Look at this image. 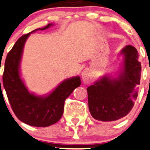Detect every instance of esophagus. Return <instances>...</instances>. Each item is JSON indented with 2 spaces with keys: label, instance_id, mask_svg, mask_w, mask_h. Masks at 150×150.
Returning a JSON list of instances; mask_svg holds the SVG:
<instances>
[{
  "label": "esophagus",
  "instance_id": "34e87169",
  "mask_svg": "<svg viewBox=\"0 0 150 150\" xmlns=\"http://www.w3.org/2000/svg\"><path fill=\"white\" fill-rule=\"evenodd\" d=\"M82 78H83V83L85 84L88 85L91 82V72L89 70H85L82 72Z\"/></svg>",
  "mask_w": 150,
  "mask_h": 150
}]
</instances>
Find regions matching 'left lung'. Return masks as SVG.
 <instances>
[{"label": "left lung", "instance_id": "8db88e82", "mask_svg": "<svg viewBox=\"0 0 150 150\" xmlns=\"http://www.w3.org/2000/svg\"><path fill=\"white\" fill-rule=\"evenodd\" d=\"M121 53L124 55V70L118 78L103 77L87 88L89 111L98 121H113L127 116L137 97L142 71L139 53L131 45Z\"/></svg>", "mask_w": 150, "mask_h": 150}]
</instances>
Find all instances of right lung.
<instances>
[{
  "mask_svg": "<svg viewBox=\"0 0 150 150\" xmlns=\"http://www.w3.org/2000/svg\"><path fill=\"white\" fill-rule=\"evenodd\" d=\"M51 23L39 30L48 29ZM31 32L21 36L5 62L3 83L8 99L16 117L22 122L37 127H46L57 122L62 117L66 98L81 84L80 77L67 79L46 97L34 96L28 91L19 75V64L26 39Z\"/></svg>",
  "mask_w": 150,
  "mask_h": 150,
  "instance_id": "right-lung-1",
  "label": "right lung"
}]
</instances>
